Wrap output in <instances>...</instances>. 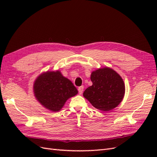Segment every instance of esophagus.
<instances>
[{"label":"esophagus","instance_id":"1","mask_svg":"<svg viewBox=\"0 0 157 157\" xmlns=\"http://www.w3.org/2000/svg\"><path fill=\"white\" fill-rule=\"evenodd\" d=\"M83 90H84V86H81L78 87V93H79L80 94H82V92H83Z\"/></svg>","mask_w":157,"mask_h":157}]
</instances>
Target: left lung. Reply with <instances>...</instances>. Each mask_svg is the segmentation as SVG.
Masks as SVG:
<instances>
[{"instance_id":"left-lung-1","label":"left lung","mask_w":157,"mask_h":157,"mask_svg":"<svg viewBox=\"0 0 157 157\" xmlns=\"http://www.w3.org/2000/svg\"><path fill=\"white\" fill-rule=\"evenodd\" d=\"M92 85L83 96L99 110L109 111L118 105L124 96L125 86L121 76L112 69L105 67L93 71Z\"/></svg>"}]
</instances>
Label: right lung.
Wrapping results in <instances>:
<instances>
[{
    "label": "right lung",
    "instance_id": "obj_1",
    "mask_svg": "<svg viewBox=\"0 0 157 157\" xmlns=\"http://www.w3.org/2000/svg\"><path fill=\"white\" fill-rule=\"evenodd\" d=\"M34 93L42 105L56 112L63 107L69 98L77 94L78 90L58 71H48L39 76L34 84Z\"/></svg>",
    "mask_w": 157,
    "mask_h": 157
}]
</instances>
